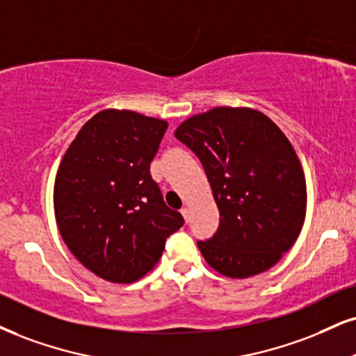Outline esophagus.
<instances>
[{
	"mask_svg": "<svg viewBox=\"0 0 356 356\" xmlns=\"http://www.w3.org/2000/svg\"><path fill=\"white\" fill-rule=\"evenodd\" d=\"M181 214H183V218H185L186 222L190 221V208H186V206H185V208L181 209Z\"/></svg>",
	"mask_w": 356,
	"mask_h": 356,
	"instance_id": "1",
	"label": "esophagus"
}]
</instances>
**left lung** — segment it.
Here are the masks:
<instances>
[{
	"label": "left lung",
	"instance_id": "8db88e82",
	"mask_svg": "<svg viewBox=\"0 0 356 356\" xmlns=\"http://www.w3.org/2000/svg\"><path fill=\"white\" fill-rule=\"evenodd\" d=\"M175 137L200 158L219 209L216 234L198 241L209 267L248 279L277 264L307 213L305 175L284 131L256 108L214 107Z\"/></svg>",
	"mask_w": 356,
	"mask_h": 356
}]
</instances>
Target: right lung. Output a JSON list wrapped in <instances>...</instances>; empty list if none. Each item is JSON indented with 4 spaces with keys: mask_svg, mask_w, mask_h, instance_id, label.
<instances>
[{
    "mask_svg": "<svg viewBox=\"0 0 356 356\" xmlns=\"http://www.w3.org/2000/svg\"><path fill=\"white\" fill-rule=\"evenodd\" d=\"M168 122L105 108L79 130L54 181V214L74 257L108 282L130 284L160 261L183 216L150 177Z\"/></svg>",
    "mask_w": 356,
    "mask_h": 356,
    "instance_id": "obj_1",
    "label": "right lung"
}]
</instances>
